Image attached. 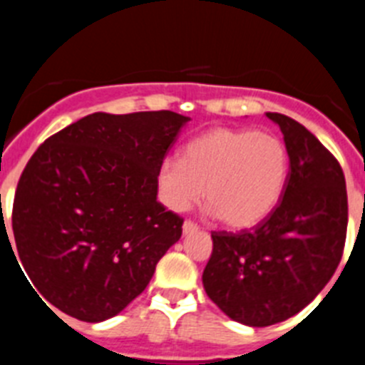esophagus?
Returning <instances> with one entry per match:
<instances>
[{
	"label": "esophagus",
	"mask_w": 365,
	"mask_h": 365,
	"mask_svg": "<svg viewBox=\"0 0 365 365\" xmlns=\"http://www.w3.org/2000/svg\"><path fill=\"white\" fill-rule=\"evenodd\" d=\"M183 235H190V232H196L198 231V225H196L195 222H190V220H187V222H183Z\"/></svg>",
	"instance_id": "34e87169"
}]
</instances>
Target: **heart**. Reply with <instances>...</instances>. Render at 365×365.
<instances>
[{
  "label": "heart",
  "instance_id": "heart-1",
  "mask_svg": "<svg viewBox=\"0 0 365 365\" xmlns=\"http://www.w3.org/2000/svg\"><path fill=\"white\" fill-rule=\"evenodd\" d=\"M289 175V153L277 134L212 129L183 147L182 160L158 169V190L170 211L185 212L205 187L209 212L229 227L247 229L277 207Z\"/></svg>",
  "mask_w": 365,
  "mask_h": 365
}]
</instances>
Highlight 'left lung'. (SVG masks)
Here are the masks:
<instances>
[{
  "mask_svg": "<svg viewBox=\"0 0 365 365\" xmlns=\"http://www.w3.org/2000/svg\"><path fill=\"white\" fill-rule=\"evenodd\" d=\"M280 127L289 175L278 205L251 231L212 232L203 289L244 326L265 327L300 313L336 271L347 231L342 167L293 118L267 113Z\"/></svg>",
  "mask_w": 365,
  "mask_h": 365,
  "instance_id": "1",
  "label": "left lung"
}]
</instances>
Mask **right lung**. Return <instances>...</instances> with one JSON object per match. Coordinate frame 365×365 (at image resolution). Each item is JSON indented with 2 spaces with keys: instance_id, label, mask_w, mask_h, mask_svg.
Here are the masks:
<instances>
[{
  "instance_id": "right-lung-1",
  "label": "right lung",
  "mask_w": 365,
  "mask_h": 365,
  "mask_svg": "<svg viewBox=\"0 0 365 365\" xmlns=\"http://www.w3.org/2000/svg\"><path fill=\"white\" fill-rule=\"evenodd\" d=\"M189 120L173 110L94 113L32 154L16 189L12 231L39 300L103 322L147 287L182 236L183 220L156 195L160 165Z\"/></svg>"
}]
</instances>
